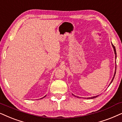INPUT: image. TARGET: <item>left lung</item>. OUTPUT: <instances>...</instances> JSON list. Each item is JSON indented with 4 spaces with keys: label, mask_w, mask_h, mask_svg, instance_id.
Segmentation results:
<instances>
[{
    "label": "left lung",
    "mask_w": 122,
    "mask_h": 122,
    "mask_svg": "<svg viewBox=\"0 0 122 122\" xmlns=\"http://www.w3.org/2000/svg\"><path fill=\"white\" fill-rule=\"evenodd\" d=\"M112 46H113V49H114V53H115V59H116V58H117V53H116V50H115V47L114 46V45H113V44H112ZM115 66H116V65H115ZM115 73H116V67H115V73H114V77H113V79H112V80L111 82H110V85L111 84L112 82H113V80H114V77H115ZM72 95H74L73 94H72ZM74 96H75V95H74ZM98 96H99V95H97V96H94V97H87V99H94V98H96V97H97ZM77 97H78V96H77Z\"/></svg>",
    "instance_id": "8db88e82"
}]
</instances>
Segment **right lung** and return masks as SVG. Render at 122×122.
<instances>
[{"mask_svg": "<svg viewBox=\"0 0 122 122\" xmlns=\"http://www.w3.org/2000/svg\"><path fill=\"white\" fill-rule=\"evenodd\" d=\"M45 96H44V97H45ZM41 99H42V98H41Z\"/></svg>", "mask_w": 122, "mask_h": 122, "instance_id": "obj_1", "label": "right lung"}]
</instances>
